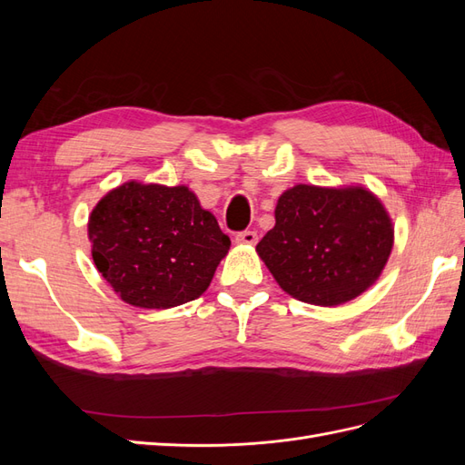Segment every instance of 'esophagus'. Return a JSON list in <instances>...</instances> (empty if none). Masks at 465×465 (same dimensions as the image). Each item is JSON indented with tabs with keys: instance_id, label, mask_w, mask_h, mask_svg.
<instances>
[{
	"instance_id": "1",
	"label": "esophagus",
	"mask_w": 465,
	"mask_h": 465,
	"mask_svg": "<svg viewBox=\"0 0 465 465\" xmlns=\"http://www.w3.org/2000/svg\"><path fill=\"white\" fill-rule=\"evenodd\" d=\"M238 244H256L258 242V232L256 231H242L236 234Z\"/></svg>"
}]
</instances>
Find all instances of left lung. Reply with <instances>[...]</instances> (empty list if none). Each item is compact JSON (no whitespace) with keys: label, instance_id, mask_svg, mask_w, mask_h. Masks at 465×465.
<instances>
[{"label":"left lung","instance_id":"left-lung-1","mask_svg":"<svg viewBox=\"0 0 465 465\" xmlns=\"http://www.w3.org/2000/svg\"><path fill=\"white\" fill-rule=\"evenodd\" d=\"M391 244V221L371 192L299 184L279 198L256 250L291 297L337 306L374 283Z\"/></svg>","mask_w":465,"mask_h":465}]
</instances>
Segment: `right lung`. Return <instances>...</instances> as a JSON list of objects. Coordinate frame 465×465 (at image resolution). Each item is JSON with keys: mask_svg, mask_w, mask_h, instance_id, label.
Here are the masks:
<instances>
[{"mask_svg": "<svg viewBox=\"0 0 465 465\" xmlns=\"http://www.w3.org/2000/svg\"><path fill=\"white\" fill-rule=\"evenodd\" d=\"M93 260L118 297L139 308H171L209 287L231 238L186 186L128 182L89 217Z\"/></svg>", "mask_w": 465, "mask_h": 465, "instance_id": "right-lung-1", "label": "right lung"}]
</instances>
